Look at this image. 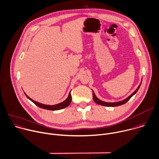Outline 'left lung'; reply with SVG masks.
I'll return each mask as SVG.
<instances>
[{
    "label": "left lung",
    "mask_w": 159,
    "mask_h": 159,
    "mask_svg": "<svg viewBox=\"0 0 159 159\" xmlns=\"http://www.w3.org/2000/svg\"><path fill=\"white\" fill-rule=\"evenodd\" d=\"M141 83H140V85L139 86V87L137 88V89L130 95V96H129L127 98H126V99H125L124 100H122V101H121V102H115V103H107V102H103V101L99 100V99L96 97V95L94 94V93H93V100L94 101L95 103H97V104L100 105H103V106H105V107H117V106H120V105H123V104H125V103H126V102H127L134 96V95L137 92V91L139 90V89L140 87Z\"/></svg>",
    "instance_id": "obj_1"
}]
</instances>
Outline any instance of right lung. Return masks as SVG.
<instances>
[{
    "label": "right lung",
    "mask_w": 159,
    "mask_h": 159,
    "mask_svg": "<svg viewBox=\"0 0 159 159\" xmlns=\"http://www.w3.org/2000/svg\"><path fill=\"white\" fill-rule=\"evenodd\" d=\"M25 96L27 97V98L28 99H29L31 102H33L38 107H40L41 108L46 109V110H58L65 108L68 107L70 105V103L71 102V99H72L71 95V91H70V93H69V95H68V97L67 98V99L66 100H65L63 102H61V103H58V104L55 105H44V104H42V103H39L37 102H35L33 100H32L31 98H30L25 93Z\"/></svg>",
    "instance_id": "right-lung-1"
}]
</instances>
